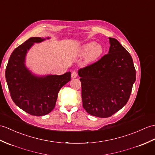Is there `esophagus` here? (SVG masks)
<instances>
[{
	"mask_svg": "<svg viewBox=\"0 0 155 155\" xmlns=\"http://www.w3.org/2000/svg\"><path fill=\"white\" fill-rule=\"evenodd\" d=\"M77 77V73L76 71H73V72H72V73H71V77L73 78H76Z\"/></svg>",
	"mask_w": 155,
	"mask_h": 155,
	"instance_id": "1",
	"label": "esophagus"
}]
</instances>
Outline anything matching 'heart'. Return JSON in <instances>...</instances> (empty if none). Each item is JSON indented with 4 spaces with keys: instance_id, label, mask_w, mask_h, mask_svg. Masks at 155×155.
<instances>
[{
    "instance_id": "obj_1",
    "label": "heart",
    "mask_w": 155,
    "mask_h": 155,
    "mask_svg": "<svg viewBox=\"0 0 155 155\" xmlns=\"http://www.w3.org/2000/svg\"><path fill=\"white\" fill-rule=\"evenodd\" d=\"M103 48L101 45L96 44L94 42H90L84 44L81 49V54L82 55H86V62L92 63L98 59L102 55Z\"/></svg>"
}]
</instances>
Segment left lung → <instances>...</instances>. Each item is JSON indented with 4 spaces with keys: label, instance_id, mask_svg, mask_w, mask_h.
I'll use <instances>...</instances> for the list:
<instances>
[{
    "label": "left lung",
    "instance_id": "8db88e82",
    "mask_svg": "<svg viewBox=\"0 0 155 155\" xmlns=\"http://www.w3.org/2000/svg\"><path fill=\"white\" fill-rule=\"evenodd\" d=\"M109 52L81 68L82 106L92 116L108 117L127 104L136 79L129 53L116 39L109 38Z\"/></svg>",
    "mask_w": 155,
    "mask_h": 155
}]
</instances>
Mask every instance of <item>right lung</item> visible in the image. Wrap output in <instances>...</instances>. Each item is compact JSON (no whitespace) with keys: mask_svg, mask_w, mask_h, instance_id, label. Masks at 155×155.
I'll list each match as a JSON object with an SVG mask.
<instances>
[{"mask_svg":"<svg viewBox=\"0 0 155 155\" xmlns=\"http://www.w3.org/2000/svg\"><path fill=\"white\" fill-rule=\"evenodd\" d=\"M44 39L29 38L14 50L6 68L5 77L13 102L28 114L42 116L55 107L60 89L71 81V72L62 75L37 77L24 65L25 56L34 43Z\"/></svg>","mask_w":155,"mask_h":155,"instance_id":"add662e5","label":"right lung"}]
</instances>
